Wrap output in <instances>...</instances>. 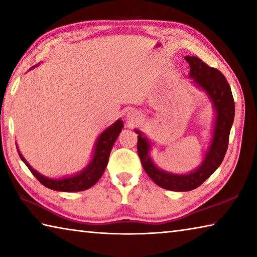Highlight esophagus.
Listing matches in <instances>:
<instances>
[{"instance_id":"esophagus-1","label":"esophagus","mask_w":257,"mask_h":257,"mask_svg":"<svg viewBox=\"0 0 257 257\" xmlns=\"http://www.w3.org/2000/svg\"><path fill=\"white\" fill-rule=\"evenodd\" d=\"M127 118L132 121H137L139 118H141V114H139V112H137L136 110H130L127 113Z\"/></svg>"}]
</instances>
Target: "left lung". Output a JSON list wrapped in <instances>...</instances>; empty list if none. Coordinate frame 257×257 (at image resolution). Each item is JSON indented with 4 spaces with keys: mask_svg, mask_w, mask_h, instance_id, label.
<instances>
[{
    "mask_svg": "<svg viewBox=\"0 0 257 257\" xmlns=\"http://www.w3.org/2000/svg\"><path fill=\"white\" fill-rule=\"evenodd\" d=\"M185 60L190 67L188 77L198 89L205 93L214 110L212 136L203 154L202 163L195 170L181 175L162 170L151 158L153 143L144 133L135 129V133L138 134V155L145 172L156 185L172 191H189L197 188L220 167L228 149L229 135L234 119L231 88L222 73L208 67L196 56L186 55Z\"/></svg>",
    "mask_w": 257,
    "mask_h": 257,
    "instance_id": "1",
    "label": "left lung"
}]
</instances>
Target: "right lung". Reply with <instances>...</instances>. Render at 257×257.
<instances>
[{
  "label": "right lung",
  "mask_w": 257,
  "mask_h": 257,
  "mask_svg": "<svg viewBox=\"0 0 257 257\" xmlns=\"http://www.w3.org/2000/svg\"><path fill=\"white\" fill-rule=\"evenodd\" d=\"M35 67H33L32 69H34ZM32 69H30V70H32ZM122 128V120L118 119L114 123H112L110 127H107L104 130V132L97 137L96 143H95L92 159H90L89 162L87 163L86 167L82 169L81 171L71 176H64L61 178H49L43 176L42 173L35 170L32 165L26 161L23 154L19 152L18 147H17V150H18L20 159L23 160V162L27 165L30 172L36 177V179L40 181L42 185H44L47 188H50L52 190L67 191V193H70V191H81L90 188V187L96 184L99 180V178L102 177L104 171H105V168L108 162V156H110L112 147L114 145L116 138H118Z\"/></svg>",
  "instance_id": "add662e5"
}]
</instances>
